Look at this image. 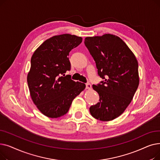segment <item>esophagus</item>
Wrapping results in <instances>:
<instances>
[{
    "label": "esophagus",
    "instance_id": "esophagus-1",
    "mask_svg": "<svg viewBox=\"0 0 160 160\" xmlns=\"http://www.w3.org/2000/svg\"><path fill=\"white\" fill-rule=\"evenodd\" d=\"M86 89H91V83H87L86 84Z\"/></svg>",
    "mask_w": 160,
    "mask_h": 160
}]
</instances>
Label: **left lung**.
Instances as JSON below:
<instances>
[{
	"label": "left lung",
	"instance_id": "left-lung-1",
	"mask_svg": "<svg viewBox=\"0 0 160 160\" xmlns=\"http://www.w3.org/2000/svg\"><path fill=\"white\" fill-rule=\"evenodd\" d=\"M84 43L95 61L98 74L104 79L93 85L100 102L89 108L90 113L102 121L113 120L124 112L138 88V60L127 44L115 35L87 37Z\"/></svg>",
	"mask_w": 160,
	"mask_h": 160
}]
</instances>
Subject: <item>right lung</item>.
Instances as JSON below:
<instances>
[{"label": "right lung", "instance_id": "1", "mask_svg": "<svg viewBox=\"0 0 160 160\" xmlns=\"http://www.w3.org/2000/svg\"><path fill=\"white\" fill-rule=\"evenodd\" d=\"M82 41L81 37L65 34L45 41L33 52L27 82L32 101L50 118L68 112L74 98L86 88L85 83L74 82L66 75L71 69L69 54Z\"/></svg>", "mask_w": 160, "mask_h": 160}]
</instances>
